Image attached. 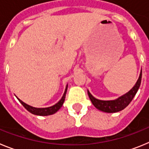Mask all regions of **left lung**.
Wrapping results in <instances>:
<instances>
[{
	"label": "left lung",
	"mask_w": 149,
	"mask_h": 149,
	"mask_svg": "<svg viewBox=\"0 0 149 149\" xmlns=\"http://www.w3.org/2000/svg\"><path fill=\"white\" fill-rule=\"evenodd\" d=\"M141 79L142 70L139 74L137 81L135 84V85L133 86L132 89L116 99L110 100V101H103V100L97 99L89 93V90H87L88 95H89V99L91 100L93 104L98 110L102 112H105V113H117V112L121 111V110L125 108L126 107L131 103V101H132L136 93H137L138 89H139L140 84H141Z\"/></svg>",
	"instance_id": "1"
}]
</instances>
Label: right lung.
Returning a JSON list of instances; mask_svg holds the SVG:
<instances>
[{"mask_svg":"<svg viewBox=\"0 0 149 149\" xmlns=\"http://www.w3.org/2000/svg\"><path fill=\"white\" fill-rule=\"evenodd\" d=\"M67 89H68V84H67L66 86H65V92L63 93L61 99H60L57 103L55 104L54 105H53V106L48 107H44V108H37V107H34L30 106V105L27 104H25L24 102H23V101H22V100L19 99V98H18V101H20V103L24 107V108H25L27 111H29L32 114H34V115L45 116H50L52 115V114H54L55 113H56V112L58 111V110L61 108V107L63 106V103H64V101H65Z\"/></svg>","mask_w":149,"mask_h":149,"instance_id":"add662e5","label":"right lung"}]
</instances>
